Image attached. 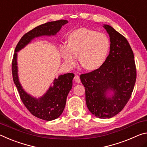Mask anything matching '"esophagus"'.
<instances>
[{
  "instance_id": "esophagus-1",
  "label": "esophagus",
  "mask_w": 147,
  "mask_h": 147,
  "mask_svg": "<svg viewBox=\"0 0 147 147\" xmlns=\"http://www.w3.org/2000/svg\"><path fill=\"white\" fill-rule=\"evenodd\" d=\"M74 79H75L76 82L78 83H79L81 82V79H80V78H79V76L78 75H76L75 77H74Z\"/></svg>"
}]
</instances>
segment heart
Segmentation results:
<instances>
[{
    "label": "heart",
    "instance_id": "b5f03b06",
    "mask_svg": "<svg viewBox=\"0 0 147 147\" xmlns=\"http://www.w3.org/2000/svg\"><path fill=\"white\" fill-rule=\"evenodd\" d=\"M68 44L62 49L65 61L73 65L76 63V55H78L81 66L88 70L100 68L110 49L106 35L85 28L73 31L68 36Z\"/></svg>",
    "mask_w": 147,
    "mask_h": 147
}]
</instances>
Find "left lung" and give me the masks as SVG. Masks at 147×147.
<instances>
[{
    "label": "left lung",
    "mask_w": 147,
    "mask_h": 147,
    "mask_svg": "<svg viewBox=\"0 0 147 147\" xmlns=\"http://www.w3.org/2000/svg\"><path fill=\"white\" fill-rule=\"evenodd\" d=\"M109 34L110 52L99 68L81 74L88 110L100 119H109L123 109L130 98L136 81L133 51L124 36L112 26H103ZM114 95L107 98V91Z\"/></svg>",
    "instance_id": "1"
}]
</instances>
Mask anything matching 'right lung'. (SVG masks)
I'll use <instances>...</instances> for the list:
<instances>
[{"instance_id":"add662e5","label":"right lung","mask_w":147,"mask_h":147,"mask_svg":"<svg viewBox=\"0 0 147 147\" xmlns=\"http://www.w3.org/2000/svg\"><path fill=\"white\" fill-rule=\"evenodd\" d=\"M66 23H68V21L64 19L51 21L36 26L25 34L16 45L11 63L13 82L18 88L23 104L34 116L47 121L57 119L63 112L67 96L71 88L72 79L74 78V74L68 73L60 76L59 78L55 79L53 86H51L44 96L39 99H36L25 92L19 83L16 52L23 48L35 37L43 35L56 34L61 30L62 26Z\"/></svg>"}]
</instances>
